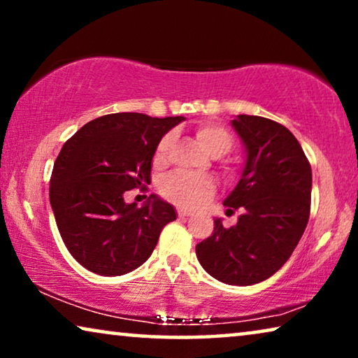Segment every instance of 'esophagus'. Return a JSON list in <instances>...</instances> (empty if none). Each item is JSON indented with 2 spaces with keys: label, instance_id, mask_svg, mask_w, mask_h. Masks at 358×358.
<instances>
[{
  "label": "esophagus",
  "instance_id": "obj_1",
  "mask_svg": "<svg viewBox=\"0 0 358 358\" xmlns=\"http://www.w3.org/2000/svg\"><path fill=\"white\" fill-rule=\"evenodd\" d=\"M178 215H179V217H182V218H185V217H190V215H192V213H190V212H189V210L179 208V210H178Z\"/></svg>",
  "mask_w": 358,
  "mask_h": 358
}]
</instances>
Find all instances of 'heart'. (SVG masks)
I'll return each instance as SVG.
<instances>
[{
  "label": "heart",
  "mask_w": 358,
  "mask_h": 358,
  "mask_svg": "<svg viewBox=\"0 0 358 358\" xmlns=\"http://www.w3.org/2000/svg\"><path fill=\"white\" fill-rule=\"evenodd\" d=\"M195 136H197L199 145L202 146L203 151H207L212 156L223 155L233 143L231 134L223 125L213 124V122L200 125L195 131ZM169 146L171 135H166L158 143V148H156L155 166H163L166 163ZM213 190L215 184L212 179L185 173H176L169 176L161 185V192H163L164 197L169 199L171 202L182 205V207H197V205L203 203L205 200L212 197Z\"/></svg>",
  "instance_id": "heart-1"
}]
</instances>
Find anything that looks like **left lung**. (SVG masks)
Listing matches in <instances>:
<instances>
[{
    "label": "left lung",
    "instance_id": "obj_1",
    "mask_svg": "<svg viewBox=\"0 0 358 358\" xmlns=\"http://www.w3.org/2000/svg\"><path fill=\"white\" fill-rule=\"evenodd\" d=\"M233 129L246 148L236 187L224 199L238 223L215 220L212 236L195 246L199 262L228 285L272 277L295 251L310 218L311 166L287 127L266 117L236 115Z\"/></svg>",
    "mask_w": 358,
    "mask_h": 358
}]
</instances>
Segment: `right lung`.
I'll return each instance as SVG.
<instances>
[{"instance_id":"1","label":"right lung","mask_w":358,"mask_h":358,"mask_svg":"<svg viewBox=\"0 0 358 358\" xmlns=\"http://www.w3.org/2000/svg\"><path fill=\"white\" fill-rule=\"evenodd\" d=\"M184 117L120 112L83 125L63 145L50 178V205L73 257L104 277L124 275L151 256L176 210L151 194L143 207L127 203V190L151 182L161 138Z\"/></svg>"}]
</instances>
